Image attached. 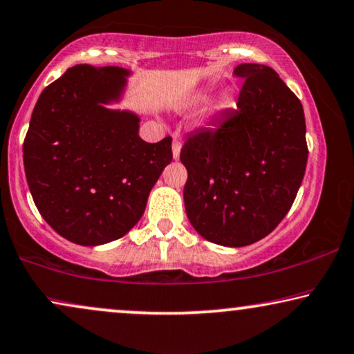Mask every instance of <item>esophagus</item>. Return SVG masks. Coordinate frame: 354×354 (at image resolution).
Wrapping results in <instances>:
<instances>
[{
    "label": "esophagus",
    "instance_id": "obj_1",
    "mask_svg": "<svg viewBox=\"0 0 354 354\" xmlns=\"http://www.w3.org/2000/svg\"><path fill=\"white\" fill-rule=\"evenodd\" d=\"M180 148H182V143L178 140H174V143H172V156H174V159H178L180 158Z\"/></svg>",
    "mask_w": 354,
    "mask_h": 354
}]
</instances>
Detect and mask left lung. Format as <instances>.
<instances>
[{"label": "left lung", "instance_id": "8db88e82", "mask_svg": "<svg viewBox=\"0 0 354 354\" xmlns=\"http://www.w3.org/2000/svg\"><path fill=\"white\" fill-rule=\"evenodd\" d=\"M237 109L187 138L180 160L187 216L213 244L244 247L268 236L292 206L307 164L301 100L270 66L242 63Z\"/></svg>", "mask_w": 354, "mask_h": 354}]
</instances>
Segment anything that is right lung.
<instances>
[{
    "mask_svg": "<svg viewBox=\"0 0 354 354\" xmlns=\"http://www.w3.org/2000/svg\"><path fill=\"white\" fill-rule=\"evenodd\" d=\"M130 71L76 65L45 87L27 130L24 171L42 218L80 245L117 241L143 216L172 160V138L146 143L140 118L104 104L120 99Z\"/></svg>",
    "mask_w": 354,
    "mask_h": 354,
    "instance_id": "right-lung-1",
    "label": "right lung"
}]
</instances>
